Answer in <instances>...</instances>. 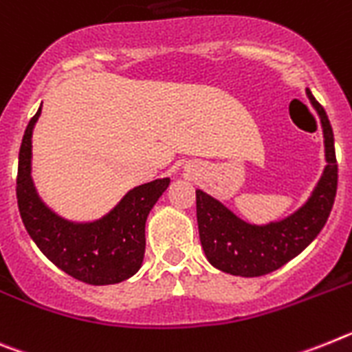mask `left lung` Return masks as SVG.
<instances>
[{"label":"left lung","instance_id":"obj_1","mask_svg":"<svg viewBox=\"0 0 352 352\" xmlns=\"http://www.w3.org/2000/svg\"><path fill=\"white\" fill-rule=\"evenodd\" d=\"M311 106L317 109L322 124L326 168L319 184L301 209L282 221L267 225H250L237 218L221 201L197 191V219L201 248L207 261L219 271L235 276H262L273 273L307 248L328 221L337 197L338 164L335 138L324 108L307 90Z\"/></svg>","mask_w":352,"mask_h":352}]
</instances>
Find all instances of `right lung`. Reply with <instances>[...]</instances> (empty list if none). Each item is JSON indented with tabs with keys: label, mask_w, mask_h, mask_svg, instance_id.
<instances>
[{
	"label": "right lung",
	"mask_w": 352,
	"mask_h": 352,
	"mask_svg": "<svg viewBox=\"0 0 352 352\" xmlns=\"http://www.w3.org/2000/svg\"><path fill=\"white\" fill-rule=\"evenodd\" d=\"M41 108L24 131L17 168V206L21 219L42 253L69 276L88 285L124 282L142 267L145 255V221L166 191L170 179L131 189L118 206L91 223L60 218L42 204L32 180V133Z\"/></svg>",
	"instance_id": "add662e5"
}]
</instances>
